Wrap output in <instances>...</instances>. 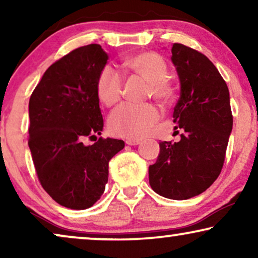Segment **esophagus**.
Here are the masks:
<instances>
[{
	"label": "esophagus",
	"instance_id": "obj_1",
	"mask_svg": "<svg viewBox=\"0 0 258 258\" xmlns=\"http://www.w3.org/2000/svg\"><path fill=\"white\" fill-rule=\"evenodd\" d=\"M141 141L137 140V139H128L125 141V143L128 144V146H137V144H140Z\"/></svg>",
	"mask_w": 258,
	"mask_h": 258
}]
</instances>
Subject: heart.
<instances>
[{
  "instance_id": "heart-1",
  "label": "heart",
  "mask_w": 258,
  "mask_h": 258,
  "mask_svg": "<svg viewBox=\"0 0 258 258\" xmlns=\"http://www.w3.org/2000/svg\"><path fill=\"white\" fill-rule=\"evenodd\" d=\"M132 74L148 81V94L160 101H170L176 94L172 81L167 76L168 64L160 54L144 51L124 61ZM124 77L117 69L105 66L96 81L97 96L105 105H112L121 100ZM160 118V110L151 103H122L109 115V130L125 139H141L147 136Z\"/></svg>"
}]
</instances>
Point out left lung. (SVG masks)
I'll return each instance as SVG.
<instances>
[{
  "label": "left lung",
  "instance_id": "8db88e82",
  "mask_svg": "<svg viewBox=\"0 0 258 258\" xmlns=\"http://www.w3.org/2000/svg\"><path fill=\"white\" fill-rule=\"evenodd\" d=\"M171 59L181 81L174 109L178 142L163 141L156 163L149 167V183L158 195L188 200L209 188L224 164L232 112L227 83L202 52L174 43Z\"/></svg>",
  "mask_w": 258,
  "mask_h": 258
}]
</instances>
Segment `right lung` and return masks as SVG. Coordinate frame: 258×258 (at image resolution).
Segmentation results:
<instances>
[{
	"instance_id": "1",
	"label": "right lung",
	"mask_w": 258,
	"mask_h": 258,
	"mask_svg": "<svg viewBox=\"0 0 258 258\" xmlns=\"http://www.w3.org/2000/svg\"><path fill=\"white\" fill-rule=\"evenodd\" d=\"M108 55L100 44L70 51L45 70L29 100L28 146L42 188L55 202L83 210L100 200L109 161L121 140L98 137L103 129L97 76ZM87 139L94 143L87 146Z\"/></svg>"
}]
</instances>
